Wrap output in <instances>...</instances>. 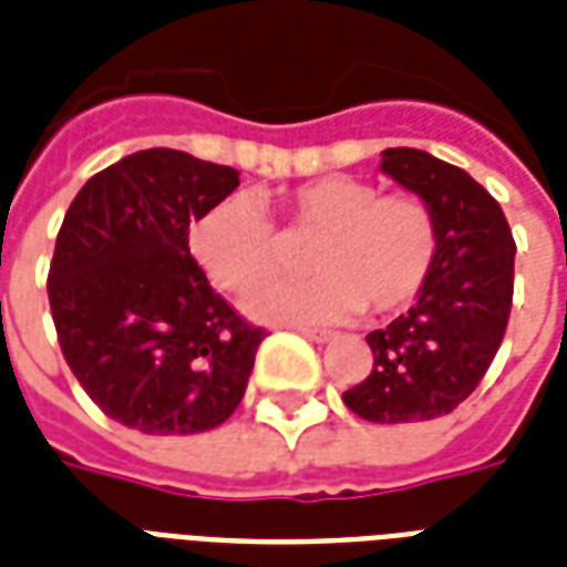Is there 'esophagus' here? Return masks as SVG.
Returning <instances> with one entry per match:
<instances>
[{
    "instance_id": "34e87169",
    "label": "esophagus",
    "mask_w": 567,
    "mask_h": 567,
    "mask_svg": "<svg viewBox=\"0 0 567 567\" xmlns=\"http://www.w3.org/2000/svg\"><path fill=\"white\" fill-rule=\"evenodd\" d=\"M300 332H302V338H309V341H315V344H329V341H336V332H327V329L302 327Z\"/></svg>"
}]
</instances>
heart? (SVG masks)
Here are the masks:
<instances>
[{
	"mask_svg": "<svg viewBox=\"0 0 567 567\" xmlns=\"http://www.w3.org/2000/svg\"><path fill=\"white\" fill-rule=\"evenodd\" d=\"M285 231L318 238V279L267 285L247 300L265 320H344L362 309L391 315L426 285L439 256L435 214L421 196L379 194L353 176H323L279 196ZM196 265L223 291H249L285 267V240L244 194L205 208L188 229Z\"/></svg>",
	"mask_w": 567,
	"mask_h": 567,
	"instance_id": "heart-1",
	"label": "heart"
}]
</instances>
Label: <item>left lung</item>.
Segmentation results:
<instances>
[{
	"mask_svg": "<svg viewBox=\"0 0 567 567\" xmlns=\"http://www.w3.org/2000/svg\"><path fill=\"white\" fill-rule=\"evenodd\" d=\"M379 171L430 205L439 256L412 309L368 336L373 368L344 403L371 423L432 421L471 396L501 347L515 240L497 199L462 167L396 146Z\"/></svg>",
	"mask_w": 567,
	"mask_h": 567,
	"instance_id": "1",
	"label": "left lung"
}]
</instances>
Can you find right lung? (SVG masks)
Returning <instances> with one entry per match:
<instances>
[{"instance_id":"obj_1","label":"right lung","mask_w":567,"mask_h":567,"mask_svg":"<svg viewBox=\"0 0 567 567\" xmlns=\"http://www.w3.org/2000/svg\"><path fill=\"white\" fill-rule=\"evenodd\" d=\"M238 171L141 150L84 182L49 265L58 344L93 403L144 435L220 426L247 391L265 329L205 279L188 226Z\"/></svg>"}]
</instances>
